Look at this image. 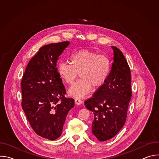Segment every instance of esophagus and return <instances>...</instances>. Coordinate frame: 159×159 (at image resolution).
Here are the masks:
<instances>
[{"mask_svg":"<svg viewBox=\"0 0 159 159\" xmlns=\"http://www.w3.org/2000/svg\"><path fill=\"white\" fill-rule=\"evenodd\" d=\"M75 104H77V105H80V104H82V100L80 99H75Z\"/></svg>","mask_w":159,"mask_h":159,"instance_id":"34e87169","label":"esophagus"}]
</instances>
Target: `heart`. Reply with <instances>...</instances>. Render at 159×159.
<instances>
[{
	"mask_svg": "<svg viewBox=\"0 0 159 159\" xmlns=\"http://www.w3.org/2000/svg\"><path fill=\"white\" fill-rule=\"evenodd\" d=\"M71 64L61 61L58 65V73L66 84H72L78 77L80 80L69 90V94L75 98H82L89 94L93 87L98 89L107 80L111 70V61L104 55L89 49H82L70 57Z\"/></svg>",
	"mask_w": 159,
	"mask_h": 159,
	"instance_id": "obj_1",
	"label": "heart"
}]
</instances>
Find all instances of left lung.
<instances>
[{"label":"left lung","mask_w":159,"mask_h":159,"mask_svg":"<svg viewBox=\"0 0 159 159\" xmlns=\"http://www.w3.org/2000/svg\"><path fill=\"white\" fill-rule=\"evenodd\" d=\"M111 47L113 57L109 77L93 98L85 101L94 114L92 132L101 142L113 138L123 127L131 97L129 65L118 48Z\"/></svg>","instance_id":"obj_1"}]
</instances>
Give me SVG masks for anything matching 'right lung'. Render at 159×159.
I'll list each match as a JSON object with an SVG mask.
<instances>
[{"label": "right lung", "instance_id": "1", "mask_svg": "<svg viewBox=\"0 0 159 159\" xmlns=\"http://www.w3.org/2000/svg\"><path fill=\"white\" fill-rule=\"evenodd\" d=\"M69 41L42 47L29 61L21 81L22 107L40 137L54 140L60 137L66 116L74 100L65 98V89L57 67Z\"/></svg>", "mask_w": 159, "mask_h": 159}]
</instances>
